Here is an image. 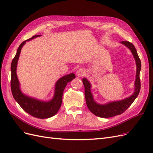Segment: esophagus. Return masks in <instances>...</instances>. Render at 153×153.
Instances as JSON below:
<instances>
[{
  "label": "esophagus",
  "instance_id": "34e87169",
  "mask_svg": "<svg viewBox=\"0 0 153 153\" xmlns=\"http://www.w3.org/2000/svg\"><path fill=\"white\" fill-rule=\"evenodd\" d=\"M85 73H86L85 71L84 70V69H82V68L78 69L77 70H76V75L78 76H84L85 75Z\"/></svg>",
  "mask_w": 153,
  "mask_h": 153
}]
</instances>
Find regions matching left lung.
Instances as JSON below:
<instances>
[{
    "instance_id": "left-lung-1",
    "label": "left lung",
    "mask_w": 153,
    "mask_h": 153,
    "mask_svg": "<svg viewBox=\"0 0 153 153\" xmlns=\"http://www.w3.org/2000/svg\"><path fill=\"white\" fill-rule=\"evenodd\" d=\"M121 43L129 49L135 60L137 72L135 84H134L135 90L133 94L122 100L111 101L103 105L99 104L94 100L93 95L91 91V84L89 81L86 78H84L82 79L83 84L85 87V97L87 107L92 114L100 117L108 118L123 114L135 101L140 90V71L141 69V62L138 55L137 50L134 45L131 43H129V41H121Z\"/></svg>"
}]
</instances>
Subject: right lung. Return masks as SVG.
Here are the masks:
<instances>
[{
  "mask_svg": "<svg viewBox=\"0 0 153 153\" xmlns=\"http://www.w3.org/2000/svg\"><path fill=\"white\" fill-rule=\"evenodd\" d=\"M39 36H41V35L34 36L31 38L22 42L18 47L16 55L11 62V87L13 98L27 113L37 118L47 119L53 116L57 113L62 104L63 91L68 83L74 79L75 78V75L73 73H71L60 78L55 83L54 95L52 100L50 101H41L23 93L20 89V82L16 75L18 59H19L23 46L25 44L27 41Z\"/></svg>",
  "mask_w": 153,
  "mask_h": 153,
  "instance_id": "add662e5",
  "label": "right lung"
}]
</instances>
